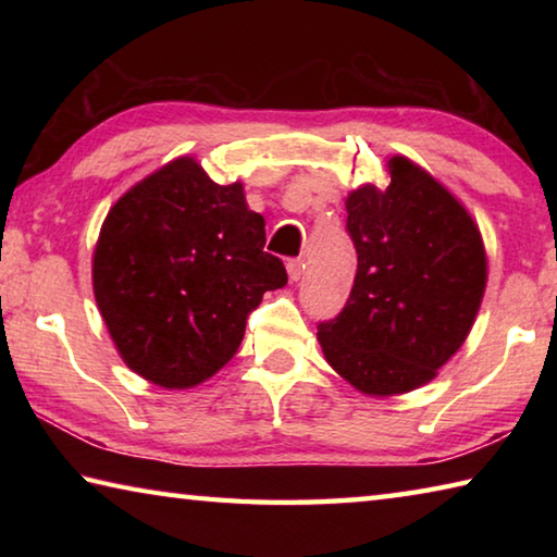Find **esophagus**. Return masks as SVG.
<instances>
[{
	"instance_id": "obj_1",
	"label": "esophagus",
	"mask_w": 557,
	"mask_h": 557,
	"mask_svg": "<svg viewBox=\"0 0 557 557\" xmlns=\"http://www.w3.org/2000/svg\"><path fill=\"white\" fill-rule=\"evenodd\" d=\"M287 275L292 282H297L301 275H305V262L301 260H289L287 262Z\"/></svg>"
}]
</instances>
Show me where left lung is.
I'll return each mask as SVG.
<instances>
[{"label":"left lung","mask_w":557,"mask_h":557,"mask_svg":"<svg viewBox=\"0 0 557 557\" xmlns=\"http://www.w3.org/2000/svg\"><path fill=\"white\" fill-rule=\"evenodd\" d=\"M388 184L346 196L358 268L344 312L319 324L326 363L373 398L410 393L474 326L488 260L476 221L428 169L395 154Z\"/></svg>","instance_id":"8db88e82"}]
</instances>
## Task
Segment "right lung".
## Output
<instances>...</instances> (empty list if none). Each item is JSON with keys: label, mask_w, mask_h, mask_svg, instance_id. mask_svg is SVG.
<instances>
[{"label": "right lung", "mask_w": 557, "mask_h": 557, "mask_svg": "<svg viewBox=\"0 0 557 557\" xmlns=\"http://www.w3.org/2000/svg\"><path fill=\"white\" fill-rule=\"evenodd\" d=\"M265 219L240 182L215 184L176 157L108 211L92 250V295L129 371L166 391L196 388L238 351L245 319L287 285Z\"/></svg>", "instance_id": "obj_1"}]
</instances>
